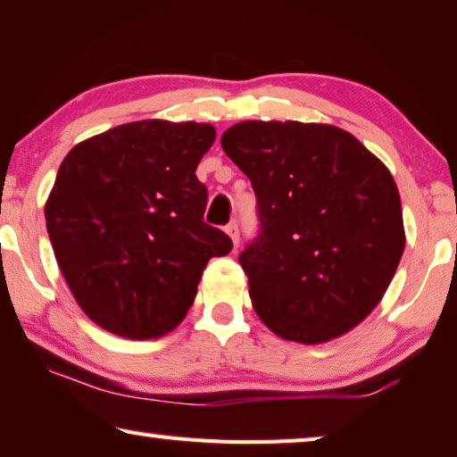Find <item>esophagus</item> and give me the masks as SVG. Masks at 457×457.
<instances>
[{"instance_id":"34e87169","label":"esophagus","mask_w":457,"mask_h":457,"mask_svg":"<svg viewBox=\"0 0 457 457\" xmlns=\"http://www.w3.org/2000/svg\"><path fill=\"white\" fill-rule=\"evenodd\" d=\"M224 230H227V235L230 238H233L235 247H238V238H241V237H238V224L237 222H230V224H227V228H224Z\"/></svg>"}]
</instances>
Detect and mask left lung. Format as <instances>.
<instances>
[{
  "instance_id": "obj_1",
  "label": "left lung",
  "mask_w": 457,
  "mask_h": 457,
  "mask_svg": "<svg viewBox=\"0 0 457 457\" xmlns=\"http://www.w3.org/2000/svg\"><path fill=\"white\" fill-rule=\"evenodd\" d=\"M220 143L257 198L259 233L238 263L259 319L306 345L360 325L404 251L400 195L386 165L328 124L238 122Z\"/></svg>"
}]
</instances>
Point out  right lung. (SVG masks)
Here are the masks:
<instances>
[{"mask_svg":"<svg viewBox=\"0 0 457 457\" xmlns=\"http://www.w3.org/2000/svg\"><path fill=\"white\" fill-rule=\"evenodd\" d=\"M210 124L140 120L69 151L48 195L46 230L77 304L106 331L153 339L184 320L212 257L233 241L204 222L195 167Z\"/></svg>","mask_w":457,"mask_h":457,"instance_id":"right-lung-1","label":"right lung"}]
</instances>
